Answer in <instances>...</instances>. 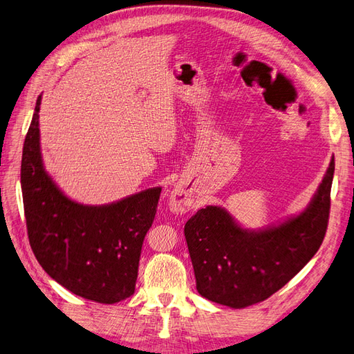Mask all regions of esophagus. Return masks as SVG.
I'll return each mask as SVG.
<instances>
[{
  "mask_svg": "<svg viewBox=\"0 0 354 354\" xmlns=\"http://www.w3.org/2000/svg\"><path fill=\"white\" fill-rule=\"evenodd\" d=\"M197 204H198L197 196L194 194L192 188L187 184L176 185L172 194H170L169 206H170V210L175 213H187L194 207H197Z\"/></svg>",
  "mask_w": 354,
  "mask_h": 354,
  "instance_id": "esophagus-1",
  "label": "esophagus"
}]
</instances>
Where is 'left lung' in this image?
Instances as JSON below:
<instances>
[{"label":"left lung","instance_id":"8db88e82","mask_svg":"<svg viewBox=\"0 0 354 354\" xmlns=\"http://www.w3.org/2000/svg\"><path fill=\"white\" fill-rule=\"evenodd\" d=\"M334 169L333 157L309 206L277 226L244 230L218 206L189 218L184 232L203 297L243 309L269 299L297 275L326 234Z\"/></svg>","mask_w":354,"mask_h":354}]
</instances>
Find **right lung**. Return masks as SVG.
<instances>
[{
    "label": "right lung",
    "mask_w": 354,
    "mask_h": 354,
    "mask_svg": "<svg viewBox=\"0 0 354 354\" xmlns=\"http://www.w3.org/2000/svg\"><path fill=\"white\" fill-rule=\"evenodd\" d=\"M39 106L21 154L20 182L28 236L42 269L73 294L113 304L131 297L144 238L162 188H148L104 206L66 197L45 172L39 145Z\"/></svg>",
    "instance_id": "right-lung-1"
}]
</instances>
